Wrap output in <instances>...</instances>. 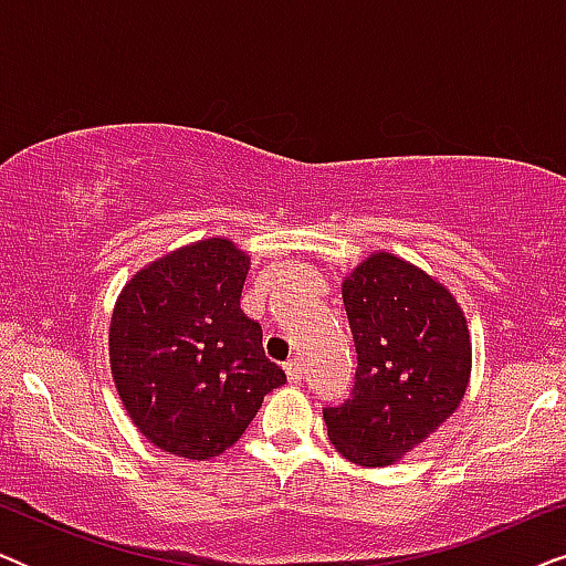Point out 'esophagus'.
<instances>
[{"label": "esophagus", "mask_w": 566, "mask_h": 566, "mask_svg": "<svg viewBox=\"0 0 566 566\" xmlns=\"http://www.w3.org/2000/svg\"><path fill=\"white\" fill-rule=\"evenodd\" d=\"M283 370H285V376H289L291 384H296L298 378H301V363L296 358H291L289 363H285Z\"/></svg>", "instance_id": "obj_1"}]
</instances>
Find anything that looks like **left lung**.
<instances>
[{
  "label": "left lung",
  "instance_id": "1",
  "mask_svg": "<svg viewBox=\"0 0 566 566\" xmlns=\"http://www.w3.org/2000/svg\"><path fill=\"white\" fill-rule=\"evenodd\" d=\"M358 353L350 399L324 409L332 446L358 467H391L463 401L471 335L443 283L391 252H370L343 281Z\"/></svg>",
  "mask_w": 566,
  "mask_h": 566
}]
</instances>
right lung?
I'll use <instances>...</instances> for the list:
<instances>
[{
  "label": "right lung",
  "instance_id": "obj_1",
  "mask_svg": "<svg viewBox=\"0 0 566 566\" xmlns=\"http://www.w3.org/2000/svg\"><path fill=\"white\" fill-rule=\"evenodd\" d=\"M250 254L211 237L149 262L123 285L111 316V374L138 432L190 461L242 438L285 374L242 308Z\"/></svg>",
  "mask_w": 566,
  "mask_h": 566
}]
</instances>
